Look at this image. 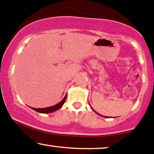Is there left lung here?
Listing matches in <instances>:
<instances>
[{
	"label": "left lung",
	"instance_id": "1",
	"mask_svg": "<svg viewBox=\"0 0 154 154\" xmlns=\"http://www.w3.org/2000/svg\"><path fill=\"white\" fill-rule=\"evenodd\" d=\"M104 117H105V116H104Z\"/></svg>",
	"mask_w": 154,
	"mask_h": 154
}]
</instances>
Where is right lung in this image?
<instances>
[{
	"label": "right lung",
	"instance_id": "add662e5",
	"mask_svg": "<svg viewBox=\"0 0 154 154\" xmlns=\"http://www.w3.org/2000/svg\"><path fill=\"white\" fill-rule=\"evenodd\" d=\"M66 97L67 95H65L64 98L61 101L60 103H58L56 105L53 106H51V107H47V108H32L33 110H36L38 112H41V113H48V112H51L53 111H56V110H58L59 108H60L62 107L63 104H64L65 100H66Z\"/></svg>",
	"mask_w": 154,
	"mask_h": 154
}]
</instances>
